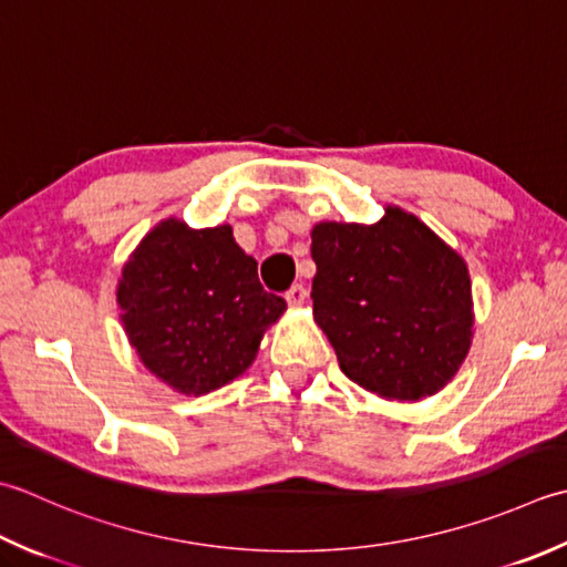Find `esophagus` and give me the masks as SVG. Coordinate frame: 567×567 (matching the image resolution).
<instances>
[{
	"label": "esophagus",
	"mask_w": 567,
	"mask_h": 567,
	"mask_svg": "<svg viewBox=\"0 0 567 567\" xmlns=\"http://www.w3.org/2000/svg\"><path fill=\"white\" fill-rule=\"evenodd\" d=\"M285 299H287V305H290V307H302L307 302L305 285H292L290 290L285 292Z\"/></svg>",
	"instance_id": "34e87169"
}]
</instances>
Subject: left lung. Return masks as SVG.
Wrapping results in <instances>:
<instances>
[{"instance_id": "1", "label": "left lung", "mask_w": 567, "mask_h": 567, "mask_svg": "<svg viewBox=\"0 0 567 567\" xmlns=\"http://www.w3.org/2000/svg\"><path fill=\"white\" fill-rule=\"evenodd\" d=\"M315 319L353 383L388 401L442 391L472 343L467 262L398 206L312 228Z\"/></svg>"}]
</instances>
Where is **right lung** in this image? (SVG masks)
I'll use <instances>...</instances> for the list:
<instances>
[{
  "label": "right lung",
  "instance_id": "right-lung-1",
  "mask_svg": "<svg viewBox=\"0 0 567 567\" xmlns=\"http://www.w3.org/2000/svg\"><path fill=\"white\" fill-rule=\"evenodd\" d=\"M117 305L140 361L184 395L238 379L287 309L262 290L258 262L230 226L194 230L179 218L154 226L130 255Z\"/></svg>",
  "mask_w": 567,
  "mask_h": 567
}]
</instances>
